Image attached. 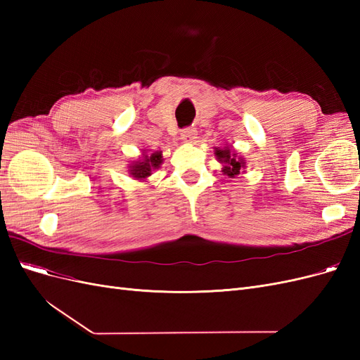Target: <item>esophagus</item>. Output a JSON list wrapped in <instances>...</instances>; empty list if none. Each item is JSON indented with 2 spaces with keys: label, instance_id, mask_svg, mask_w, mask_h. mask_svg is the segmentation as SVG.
<instances>
[{
  "label": "esophagus",
  "instance_id": "34e87169",
  "mask_svg": "<svg viewBox=\"0 0 360 360\" xmlns=\"http://www.w3.org/2000/svg\"><path fill=\"white\" fill-rule=\"evenodd\" d=\"M181 139L184 141V143H193L195 139H197V130L195 129H183L181 134H180Z\"/></svg>",
  "mask_w": 360,
  "mask_h": 360
}]
</instances>
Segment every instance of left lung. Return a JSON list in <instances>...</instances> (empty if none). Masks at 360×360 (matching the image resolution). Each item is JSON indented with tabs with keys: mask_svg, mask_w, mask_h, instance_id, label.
I'll return each mask as SVG.
<instances>
[{
	"mask_svg": "<svg viewBox=\"0 0 360 360\" xmlns=\"http://www.w3.org/2000/svg\"><path fill=\"white\" fill-rule=\"evenodd\" d=\"M214 156L224 165L222 172L225 174V176L230 177V179H234L236 176H238V174H240V171L245 169V163L246 162L243 160V158L237 156L236 151L233 148H230V147L216 148L214 150Z\"/></svg>",
	"mask_w": 360,
	"mask_h": 360,
	"instance_id": "obj_1",
	"label": "left lung"
}]
</instances>
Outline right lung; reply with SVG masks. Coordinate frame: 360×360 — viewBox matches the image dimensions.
Here are the masks:
<instances>
[{"instance_id": "obj_1", "label": "right lung", "mask_w": 360, "mask_h": 360, "mask_svg": "<svg viewBox=\"0 0 360 360\" xmlns=\"http://www.w3.org/2000/svg\"><path fill=\"white\" fill-rule=\"evenodd\" d=\"M162 165V153L160 151H155L151 155H144L143 159L134 162L130 165L129 171L130 176L135 177L136 180H144L148 176H151V171L158 169Z\"/></svg>"}]
</instances>
